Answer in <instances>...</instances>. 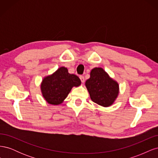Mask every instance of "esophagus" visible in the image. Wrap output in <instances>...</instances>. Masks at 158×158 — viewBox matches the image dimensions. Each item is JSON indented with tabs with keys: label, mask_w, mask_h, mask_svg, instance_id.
Listing matches in <instances>:
<instances>
[{
	"label": "esophagus",
	"mask_w": 158,
	"mask_h": 158,
	"mask_svg": "<svg viewBox=\"0 0 158 158\" xmlns=\"http://www.w3.org/2000/svg\"><path fill=\"white\" fill-rule=\"evenodd\" d=\"M80 79L81 80V82L84 83L85 82V79H84V76H80Z\"/></svg>",
	"instance_id": "1"
}]
</instances>
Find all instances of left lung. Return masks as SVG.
Listing matches in <instances>:
<instances>
[{"instance_id": "left-lung-1", "label": "left lung", "mask_w": 158, "mask_h": 158, "mask_svg": "<svg viewBox=\"0 0 158 158\" xmlns=\"http://www.w3.org/2000/svg\"><path fill=\"white\" fill-rule=\"evenodd\" d=\"M90 98L103 107L113 103L118 94V84L109 77L102 68H94L90 73V78L85 82Z\"/></svg>"}]
</instances>
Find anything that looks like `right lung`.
<instances>
[{"instance_id":"1","label":"right lung","mask_w":158,"mask_h":158,"mask_svg":"<svg viewBox=\"0 0 158 158\" xmlns=\"http://www.w3.org/2000/svg\"><path fill=\"white\" fill-rule=\"evenodd\" d=\"M80 84L81 81L77 76L69 74L66 68L60 67L52 74L44 78L41 90L47 103L59 105L67 97L73 87H78Z\"/></svg>"}]
</instances>
